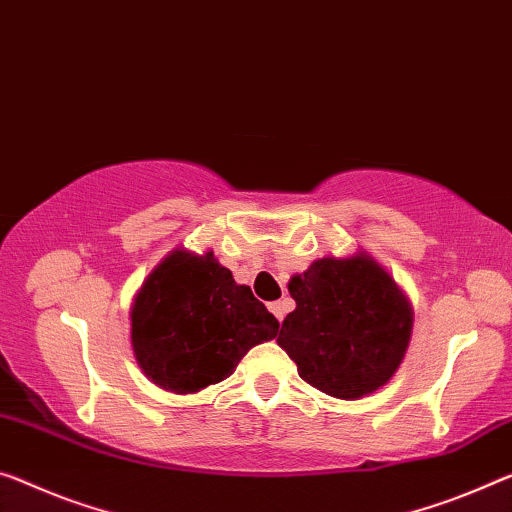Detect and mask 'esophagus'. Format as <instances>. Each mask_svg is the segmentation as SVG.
Here are the masks:
<instances>
[{"label":"esophagus","instance_id":"obj_1","mask_svg":"<svg viewBox=\"0 0 512 512\" xmlns=\"http://www.w3.org/2000/svg\"><path fill=\"white\" fill-rule=\"evenodd\" d=\"M270 311L274 313V318H277L279 322L283 320V316L288 313V300H279V302H272L270 304Z\"/></svg>","mask_w":512,"mask_h":512}]
</instances>
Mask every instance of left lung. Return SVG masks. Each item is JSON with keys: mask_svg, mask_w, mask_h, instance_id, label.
<instances>
[{"mask_svg": "<svg viewBox=\"0 0 512 512\" xmlns=\"http://www.w3.org/2000/svg\"><path fill=\"white\" fill-rule=\"evenodd\" d=\"M295 311L277 343L311 387L341 400L371 396L403 364L414 311L391 274L368 254L322 256L293 274Z\"/></svg>", "mask_w": 512, "mask_h": 512, "instance_id": "obj_1", "label": "left lung"}]
</instances>
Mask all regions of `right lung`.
I'll use <instances>...</instances> for the list:
<instances>
[{
  "label": "right lung",
  "instance_id": "1",
  "mask_svg": "<svg viewBox=\"0 0 512 512\" xmlns=\"http://www.w3.org/2000/svg\"><path fill=\"white\" fill-rule=\"evenodd\" d=\"M277 332V318L249 286L235 283L210 249L169 251L141 283L130 309L139 368L178 396L226 380L254 345Z\"/></svg>",
  "mask_w": 512,
  "mask_h": 512
}]
</instances>
